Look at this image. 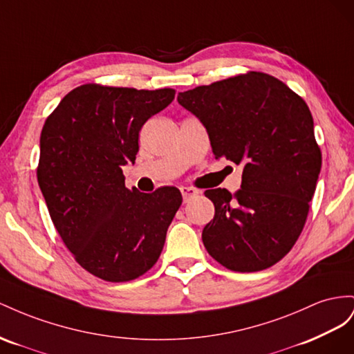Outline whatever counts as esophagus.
Masks as SVG:
<instances>
[{
  "mask_svg": "<svg viewBox=\"0 0 354 354\" xmlns=\"http://www.w3.org/2000/svg\"><path fill=\"white\" fill-rule=\"evenodd\" d=\"M180 193H183V198L187 203L189 198H193L198 194V191L196 188H191V187H180Z\"/></svg>",
  "mask_w": 354,
  "mask_h": 354,
  "instance_id": "esophagus-1",
  "label": "esophagus"
}]
</instances>
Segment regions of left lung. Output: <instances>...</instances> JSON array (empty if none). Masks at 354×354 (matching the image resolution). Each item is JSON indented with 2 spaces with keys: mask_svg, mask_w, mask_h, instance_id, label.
Instances as JSON below:
<instances>
[{
  "mask_svg": "<svg viewBox=\"0 0 354 354\" xmlns=\"http://www.w3.org/2000/svg\"><path fill=\"white\" fill-rule=\"evenodd\" d=\"M207 130L215 158L243 165L241 188L207 189L214 221L201 239L221 266H274L295 245L322 167L307 104L280 80L250 71L178 95Z\"/></svg>",
  "mask_w": 354,
  "mask_h": 354,
  "instance_id": "left-lung-1",
  "label": "left lung"
}]
</instances>
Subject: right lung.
Wrapping results in <instances>:
<instances>
[{
  "mask_svg": "<svg viewBox=\"0 0 354 354\" xmlns=\"http://www.w3.org/2000/svg\"><path fill=\"white\" fill-rule=\"evenodd\" d=\"M175 99L174 88L83 84L60 100L39 138L37 178L50 218L75 261L106 281H129L153 267L183 196L129 189L139 130Z\"/></svg>",
  "mask_w": 354,
  "mask_h": 354,
  "instance_id": "right-lung-1",
  "label": "right lung"
}]
</instances>
